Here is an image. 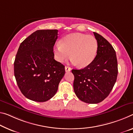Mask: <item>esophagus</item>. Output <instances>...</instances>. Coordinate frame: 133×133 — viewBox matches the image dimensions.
I'll return each instance as SVG.
<instances>
[{
	"label": "esophagus",
	"instance_id": "34e87169",
	"mask_svg": "<svg viewBox=\"0 0 133 133\" xmlns=\"http://www.w3.org/2000/svg\"><path fill=\"white\" fill-rule=\"evenodd\" d=\"M71 69L70 68V67H69L68 66H66L65 67V70H66V72H68V71H71Z\"/></svg>",
	"mask_w": 133,
	"mask_h": 133
}]
</instances>
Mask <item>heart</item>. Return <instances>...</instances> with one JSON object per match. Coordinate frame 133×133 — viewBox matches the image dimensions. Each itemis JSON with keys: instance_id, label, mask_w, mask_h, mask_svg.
Returning <instances> with one entry per match:
<instances>
[{"instance_id": "b5f03b06", "label": "heart", "mask_w": 133, "mask_h": 133, "mask_svg": "<svg viewBox=\"0 0 133 133\" xmlns=\"http://www.w3.org/2000/svg\"><path fill=\"white\" fill-rule=\"evenodd\" d=\"M97 50L98 43L94 36L74 33L63 38L56 45L54 52L58 62H63L70 53L71 63L84 67L93 62Z\"/></svg>"}]
</instances>
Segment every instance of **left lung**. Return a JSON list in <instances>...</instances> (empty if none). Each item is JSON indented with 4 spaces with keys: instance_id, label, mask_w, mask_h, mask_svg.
Returning <instances> with one entry per match:
<instances>
[{
    "instance_id": "1",
    "label": "left lung",
    "mask_w": 133,
    "mask_h": 133,
    "mask_svg": "<svg viewBox=\"0 0 133 133\" xmlns=\"http://www.w3.org/2000/svg\"><path fill=\"white\" fill-rule=\"evenodd\" d=\"M94 34L98 43L95 58L84 69L71 70L75 76V93L88 104H98L104 100L112 90L118 75L115 50L102 36Z\"/></svg>"
}]
</instances>
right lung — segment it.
<instances>
[{"instance_id":"1","label":"right lung","mask_w":133,"mask_h":133,"mask_svg":"<svg viewBox=\"0 0 133 133\" xmlns=\"http://www.w3.org/2000/svg\"><path fill=\"white\" fill-rule=\"evenodd\" d=\"M57 29L37 30L20 44L14 62V75L22 94L35 102L53 97L65 74L64 66L54 60Z\"/></svg>"}]
</instances>
